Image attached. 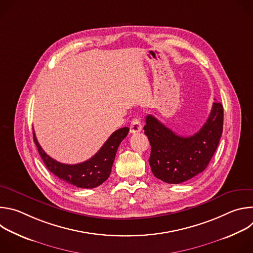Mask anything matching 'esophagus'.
Wrapping results in <instances>:
<instances>
[{
    "label": "esophagus",
    "mask_w": 253,
    "mask_h": 253,
    "mask_svg": "<svg viewBox=\"0 0 253 253\" xmlns=\"http://www.w3.org/2000/svg\"><path fill=\"white\" fill-rule=\"evenodd\" d=\"M142 130V124H141V121L137 118H134L132 121H131V124H130V132L131 133H138Z\"/></svg>",
    "instance_id": "esophagus-1"
}]
</instances>
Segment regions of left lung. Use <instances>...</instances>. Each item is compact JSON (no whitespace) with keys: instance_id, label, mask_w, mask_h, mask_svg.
<instances>
[{"instance_id":"left-lung-1","label":"left lung","mask_w":253,"mask_h":253,"mask_svg":"<svg viewBox=\"0 0 253 253\" xmlns=\"http://www.w3.org/2000/svg\"><path fill=\"white\" fill-rule=\"evenodd\" d=\"M222 130L223 106L217 101L202 128L189 137L175 134L154 116L147 115L144 133L151 145L152 173L166 183L179 184L203 172L217 149Z\"/></svg>"}]
</instances>
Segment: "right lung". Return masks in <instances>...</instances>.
Wrapping results in <instances>:
<instances>
[{
  "label": "right lung",
  "mask_w": 253,
  "mask_h": 253,
  "mask_svg": "<svg viewBox=\"0 0 253 253\" xmlns=\"http://www.w3.org/2000/svg\"><path fill=\"white\" fill-rule=\"evenodd\" d=\"M128 132V127L116 130L93 157L73 165L60 163L51 158L40 146L35 132H33V136L39 154L50 172L69 185L91 189L101 185L110 176L118 147Z\"/></svg>",
  "instance_id": "right-lung-1"
}]
</instances>
